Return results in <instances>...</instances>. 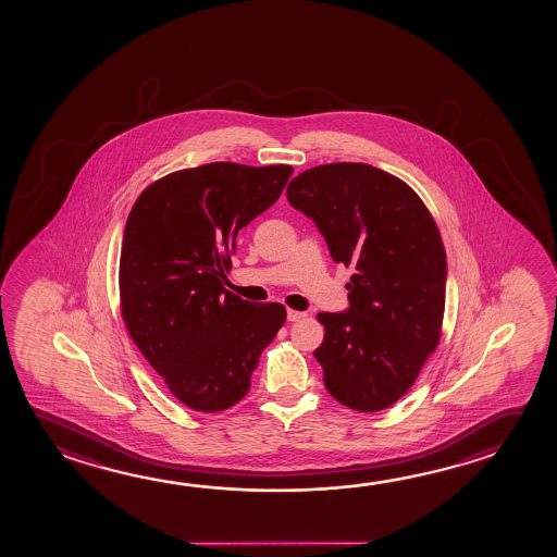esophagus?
Masks as SVG:
<instances>
[{
	"label": "esophagus",
	"mask_w": 557,
	"mask_h": 557,
	"mask_svg": "<svg viewBox=\"0 0 557 557\" xmlns=\"http://www.w3.org/2000/svg\"><path fill=\"white\" fill-rule=\"evenodd\" d=\"M286 318H288V321H300V319L306 318V313H304V311H294V309H288Z\"/></svg>",
	"instance_id": "obj_1"
}]
</instances>
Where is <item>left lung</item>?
I'll return each mask as SVG.
<instances>
[{
  "label": "left lung",
  "instance_id": "1",
  "mask_svg": "<svg viewBox=\"0 0 557 557\" xmlns=\"http://www.w3.org/2000/svg\"><path fill=\"white\" fill-rule=\"evenodd\" d=\"M288 203L315 222L335 263L352 267L348 309L318 313L313 356L329 393L358 412L391 407L412 387L442 336L447 259L412 187L362 162L301 172Z\"/></svg>",
  "mask_w": 557,
  "mask_h": 557
}]
</instances>
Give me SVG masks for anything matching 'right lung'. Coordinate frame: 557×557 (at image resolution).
Masks as SVG:
<instances>
[{"instance_id": "obj_1", "label": "right lung", "mask_w": 557, "mask_h": 557, "mask_svg": "<svg viewBox=\"0 0 557 557\" xmlns=\"http://www.w3.org/2000/svg\"><path fill=\"white\" fill-rule=\"evenodd\" d=\"M292 166L211 162L150 184L133 205L120 257L125 327L172 395L199 412L246 397L259 356L283 327L281 304L222 283L239 230L281 197Z\"/></svg>"}]
</instances>
